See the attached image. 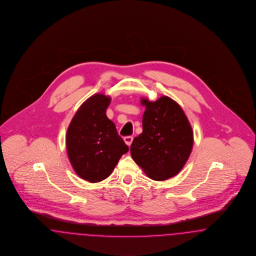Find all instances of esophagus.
I'll return each mask as SVG.
<instances>
[{
  "label": "esophagus",
  "instance_id": "34e87169",
  "mask_svg": "<svg viewBox=\"0 0 256 256\" xmlns=\"http://www.w3.org/2000/svg\"><path fill=\"white\" fill-rule=\"evenodd\" d=\"M124 142H125V144H126L128 146H130L132 144V142H133V136H125V138H124Z\"/></svg>",
  "mask_w": 256,
  "mask_h": 256
}]
</instances>
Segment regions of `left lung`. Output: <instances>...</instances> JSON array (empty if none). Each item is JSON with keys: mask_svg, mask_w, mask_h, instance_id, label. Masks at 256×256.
I'll list each match as a JSON object with an SVG mask.
<instances>
[{"mask_svg": "<svg viewBox=\"0 0 256 256\" xmlns=\"http://www.w3.org/2000/svg\"><path fill=\"white\" fill-rule=\"evenodd\" d=\"M146 107L142 133L131 144L133 160L149 178L166 180L183 168L194 144V133L181 107L168 96L155 102L142 98Z\"/></svg>", "mask_w": 256, "mask_h": 256, "instance_id": "1", "label": "left lung"}]
</instances>
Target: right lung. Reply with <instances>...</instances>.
<instances>
[{"label":"right lung","mask_w":256,"mask_h":256,"mask_svg":"<svg viewBox=\"0 0 256 256\" xmlns=\"http://www.w3.org/2000/svg\"><path fill=\"white\" fill-rule=\"evenodd\" d=\"M110 97L96 94L86 99L68 126L66 150L75 172L92 183L108 177L129 148L106 116Z\"/></svg>","instance_id":"1"}]
</instances>
